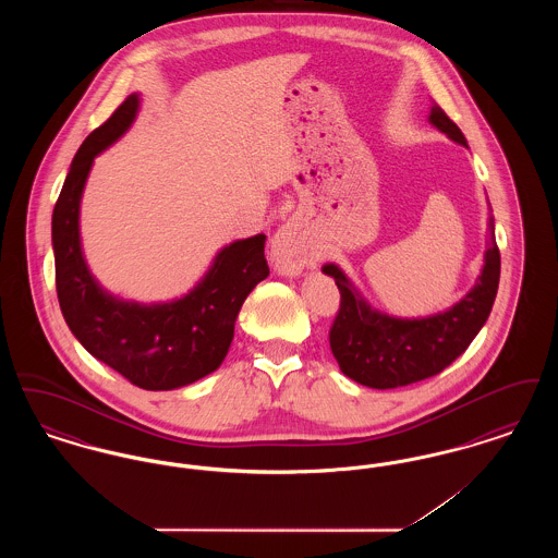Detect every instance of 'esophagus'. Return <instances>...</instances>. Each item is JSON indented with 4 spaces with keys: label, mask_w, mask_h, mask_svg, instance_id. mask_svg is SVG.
Masks as SVG:
<instances>
[{
    "label": "esophagus",
    "mask_w": 558,
    "mask_h": 558,
    "mask_svg": "<svg viewBox=\"0 0 558 558\" xmlns=\"http://www.w3.org/2000/svg\"><path fill=\"white\" fill-rule=\"evenodd\" d=\"M271 259L278 274L299 276L305 267L318 262V248L305 239L294 221L282 223L271 239Z\"/></svg>",
    "instance_id": "1"
}]
</instances>
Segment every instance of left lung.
<instances>
[{
	"label": "left lung",
	"instance_id": "1",
	"mask_svg": "<svg viewBox=\"0 0 558 558\" xmlns=\"http://www.w3.org/2000/svg\"><path fill=\"white\" fill-rule=\"evenodd\" d=\"M428 123L469 148L464 133L437 105H430ZM322 271L335 278L341 291V310L330 330V349L341 372L372 389L412 385L450 366L489 318L500 282L494 215L487 217V248L475 284L453 305L430 316L399 318L380 312L337 264H324Z\"/></svg>",
	"mask_w": 558,
	"mask_h": 558
}]
</instances>
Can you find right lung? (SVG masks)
<instances>
[{
  "instance_id": "add662e5",
  "label": "right lung",
  "mask_w": 558,
  "mask_h": 558,
  "mask_svg": "<svg viewBox=\"0 0 558 558\" xmlns=\"http://www.w3.org/2000/svg\"><path fill=\"white\" fill-rule=\"evenodd\" d=\"M135 92L81 144L52 213L56 291L62 316L96 360L146 391H171L221 366L248 292L269 276L266 234L223 244L203 278L169 301L142 303L107 291L87 266L81 198L94 160L121 140L140 112Z\"/></svg>"
}]
</instances>
